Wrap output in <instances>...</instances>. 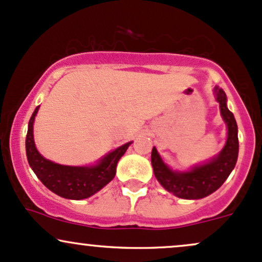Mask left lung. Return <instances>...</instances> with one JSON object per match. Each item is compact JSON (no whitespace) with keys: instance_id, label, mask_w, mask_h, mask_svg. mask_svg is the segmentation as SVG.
Instances as JSON below:
<instances>
[{"instance_id":"obj_1","label":"left lung","mask_w":262,"mask_h":262,"mask_svg":"<svg viewBox=\"0 0 262 262\" xmlns=\"http://www.w3.org/2000/svg\"><path fill=\"white\" fill-rule=\"evenodd\" d=\"M214 93L220 104L221 117L228 126V139L219 155L208 163L194 166L189 171H174L163 162L155 146L151 150L155 178L164 189L182 199H201L217 190L236 164L238 154L236 120L226 105L225 92L215 87Z\"/></svg>"}]
</instances>
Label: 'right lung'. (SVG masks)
<instances>
[{
  "label": "right lung",
  "instance_id": "1",
  "mask_svg": "<svg viewBox=\"0 0 262 262\" xmlns=\"http://www.w3.org/2000/svg\"><path fill=\"white\" fill-rule=\"evenodd\" d=\"M39 105L34 109L28 122L26 136V154L30 166L46 188L66 199H87L105 186L116 175L117 164L124 155L132 142L119 146L92 166L61 165L43 158L37 150L33 139L34 117Z\"/></svg>",
  "mask_w": 262,
  "mask_h": 262
}]
</instances>
